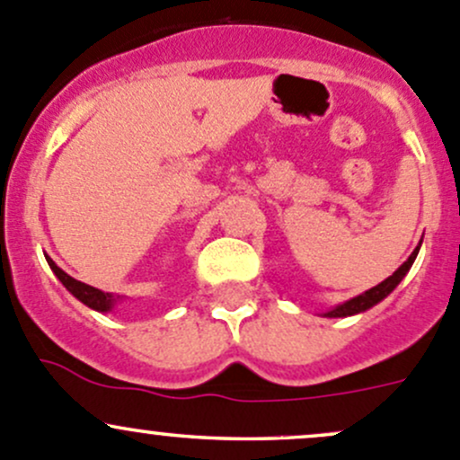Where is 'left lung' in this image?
I'll use <instances>...</instances> for the list:
<instances>
[{
    "label": "left lung",
    "instance_id": "obj_1",
    "mask_svg": "<svg viewBox=\"0 0 460 460\" xmlns=\"http://www.w3.org/2000/svg\"><path fill=\"white\" fill-rule=\"evenodd\" d=\"M417 253H419V246H417V249H414V253L410 255V258L405 260V262L401 264V267L396 269L393 275H390L388 279H384V282H381V284H376V287L370 288V291H366V293L357 295V297L348 299V302L341 304V306H337V308H332V311H328L326 317H346V315H355V313H364V311H368L370 306H375V304H379L384 297H388V295L396 288V284H399L401 279H403V275L408 273L410 267H412V262H414V258H417Z\"/></svg>",
    "mask_w": 460,
    "mask_h": 460
}]
</instances>
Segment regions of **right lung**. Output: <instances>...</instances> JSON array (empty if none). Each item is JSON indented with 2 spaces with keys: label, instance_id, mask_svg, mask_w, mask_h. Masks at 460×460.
Here are the masks:
<instances>
[{
  "label": "right lung",
  "instance_id": "add662e5",
  "mask_svg": "<svg viewBox=\"0 0 460 460\" xmlns=\"http://www.w3.org/2000/svg\"><path fill=\"white\" fill-rule=\"evenodd\" d=\"M46 260H48V264H50V269L55 270L57 278L61 279V284H64L67 291L75 295L76 299H81V302H84L85 306L94 308V311L105 313V311H110V308L114 306L116 299H119V297H112V295H110V293H103V291H99V288L90 287V284H84V282H79V279L70 278V275L64 273V270L57 267V264L52 262L50 258H46Z\"/></svg>",
  "mask_w": 460,
  "mask_h": 460
}]
</instances>
